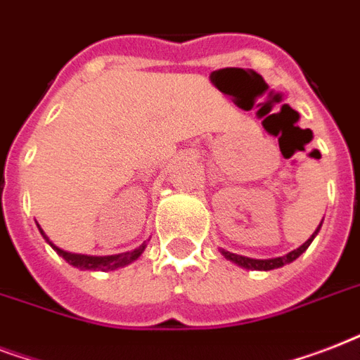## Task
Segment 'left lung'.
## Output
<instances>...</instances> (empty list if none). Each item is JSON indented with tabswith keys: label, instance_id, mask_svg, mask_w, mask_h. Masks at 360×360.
<instances>
[{
	"label": "left lung",
	"instance_id": "1",
	"mask_svg": "<svg viewBox=\"0 0 360 360\" xmlns=\"http://www.w3.org/2000/svg\"><path fill=\"white\" fill-rule=\"evenodd\" d=\"M319 228H321V224L318 226V230L314 231L312 237L307 240V243H302L297 250H291L290 254H285V256H280V257H271V259H254V257H246V256H239V254H231V252L228 250H222L220 248V252H222V256L226 257V259H230V262L237 263L239 267H245V269H252V271H271V269H278V267H284L285 263H291L295 262L297 257L301 256L302 252L307 250L308 246H310V243L314 240V237L318 236Z\"/></svg>",
	"mask_w": 360,
	"mask_h": 360
}]
</instances>
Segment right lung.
Instances as JSON below:
<instances>
[{
  "label": "right lung",
  "mask_w": 360,
  "mask_h": 360,
  "mask_svg": "<svg viewBox=\"0 0 360 360\" xmlns=\"http://www.w3.org/2000/svg\"><path fill=\"white\" fill-rule=\"evenodd\" d=\"M39 226V224H37ZM39 231H41V236L46 239V243L52 246L53 250L58 252L59 256L63 257L65 262L70 263L72 267H78V269H89V271H114L117 267H124V265H129L132 263L134 259L141 256V252L146 250V243L140 245L138 248L130 252H123V254H115V256H87V254H72V252H67V250H61L58 246L53 245L52 240L48 239L46 233L41 230V226H39Z\"/></svg>",
  "instance_id": "add662e5"
}]
</instances>
